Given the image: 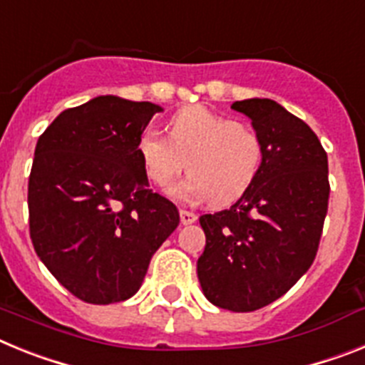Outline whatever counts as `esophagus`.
Instances as JSON below:
<instances>
[{"instance_id":"esophagus-1","label":"esophagus","mask_w":365,"mask_h":365,"mask_svg":"<svg viewBox=\"0 0 365 365\" xmlns=\"http://www.w3.org/2000/svg\"><path fill=\"white\" fill-rule=\"evenodd\" d=\"M179 215H180V222H182V225H192V222L197 221V215L193 214V212L180 210Z\"/></svg>"}]
</instances>
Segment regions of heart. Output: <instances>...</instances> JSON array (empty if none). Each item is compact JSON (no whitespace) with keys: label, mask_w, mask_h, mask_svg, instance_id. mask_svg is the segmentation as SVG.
Listing matches in <instances>:
<instances>
[{"label":"heart","mask_w":365,"mask_h":365,"mask_svg":"<svg viewBox=\"0 0 365 365\" xmlns=\"http://www.w3.org/2000/svg\"><path fill=\"white\" fill-rule=\"evenodd\" d=\"M166 128L168 137L146 130L137 138L138 160L155 186L166 188L188 168L192 175L170 190L173 197L228 206L252 188L263 163L252 125L197 104L173 113Z\"/></svg>","instance_id":"obj_1"}]
</instances>
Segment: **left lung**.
<instances>
[{"instance_id":"obj_1","label":"left lung","mask_w":365,"mask_h":365,"mask_svg":"<svg viewBox=\"0 0 365 365\" xmlns=\"http://www.w3.org/2000/svg\"><path fill=\"white\" fill-rule=\"evenodd\" d=\"M232 109L252 120L263 163L240 201L199 217L206 245L197 276L208 302L250 312L282 298L312 265L331 188L327 153L305 122L270 98Z\"/></svg>"}]
</instances>
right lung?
Returning a JSON list of instances; mask_svg holds the SVG:
<instances>
[{
	"label": "right lung",
	"mask_w": 365,
	"mask_h": 365,
	"mask_svg": "<svg viewBox=\"0 0 365 365\" xmlns=\"http://www.w3.org/2000/svg\"><path fill=\"white\" fill-rule=\"evenodd\" d=\"M151 102L96 96L62 111L40 135L29 177V228L38 257L78 299L124 302L140 289L157 248L179 225L153 193L137 138Z\"/></svg>",
	"instance_id": "add662e5"
}]
</instances>
